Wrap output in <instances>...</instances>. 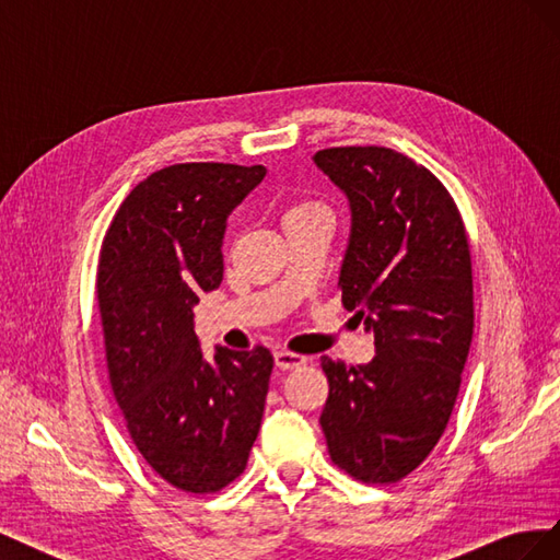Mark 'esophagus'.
<instances>
[{
  "mask_svg": "<svg viewBox=\"0 0 560 560\" xmlns=\"http://www.w3.org/2000/svg\"><path fill=\"white\" fill-rule=\"evenodd\" d=\"M303 364H306V358H303V354H296V352H290V350H278L276 352V366L282 369V371L301 369Z\"/></svg>",
  "mask_w": 560,
  "mask_h": 560,
  "instance_id": "1",
  "label": "esophagus"
}]
</instances>
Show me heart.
I'll return each mask as SVG.
<instances>
[{"label":"heart","instance_id":"1","mask_svg":"<svg viewBox=\"0 0 560 560\" xmlns=\"http://www.w3.org/2000/svg\"><path fill=\"white\" fill-rule=\"evenodd\" d=\"M327 208L322 206V202L317 200H311V198H301V200H294L287 206L284 214H282V224H294V222H301V219H308V217H315V214H325Z\"/></svg>","mask_w":560,"mask_h":560}]
</instances>
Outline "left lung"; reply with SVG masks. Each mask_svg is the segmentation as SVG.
<instances>
[{
	"label": "left lung",
	"mask_w": 560,
	"mask_h": 560,
	"mask_svg": "<svg viewBox=\"0 0 560 560\" xmlns=\"http://www.w3.org/2000/svg\"><path fill=\"white\" fill-rule=\"evenodd\" d=\"M315 163L350 200L343 306L374 331L376 358H322L319 416L331 463L362 483H395L442 439L474 329L471 254L460 210L425 165L387 147H331Z\"/></svg>",
	"instance_id": "left-lung-1"
}]
</instances>
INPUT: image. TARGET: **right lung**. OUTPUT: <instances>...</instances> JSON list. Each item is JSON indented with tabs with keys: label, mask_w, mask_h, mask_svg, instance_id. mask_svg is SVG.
<instances>
[{
	"label": "right lung",
	"mask_w": 560,
	"mask_h": 560,
	"mask_svg": "<svg viewBox=\"0 0 560 560\" xmlns=\"http://www.w3.org/2000/svg\"><path fill=\"white\" fill-rule=\"evenodd\" d=\"M264 177V165H167L126 196L100 247L114 397L149 467L184 493L238 479L261 428L273 354L219 348L206 362L194 306L222 282L226 219Z\"/></svg>",
	"instance_id": "right-lung-1"
}]
</instances>
